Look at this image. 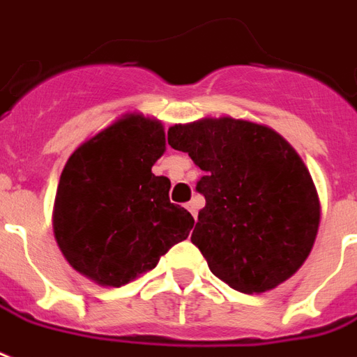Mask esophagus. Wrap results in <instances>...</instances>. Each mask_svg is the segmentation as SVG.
Segmentation results:
<instances>
[{"label": "esophagus", "mask_w": 357, "mask_h": 357, "mask_svg": "<svg viewBox=\"0 0 357 357\" xmlns=\"http://www.w3.org/2000/svg\"><path fill=\"white\" fill-rule=\"evenodd\" d=\"M187 209H189L190 215H192V217H195V221H197V219H198V209H200V202H198L197 198H192V200L187 204Z\"/></svg>", "instance_id": "obj_1"}]
</instances>
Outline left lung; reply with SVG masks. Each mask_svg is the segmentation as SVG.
<instances>
[{"label":"left lung","instance_id":"1","mask_svg":"<svg viewBox=\"0 0 357 357\" xmlns=\"http://www.w3.org/2000/svg\"><path fill=\"white\" fill-rule=\"evenodd\" d=\"M168 144L204 172L190 241L234 290L262 294L298 271L320 225L317 187L298 151L268 125L202 118L168 129Z\"/></svg>","mask_w":357,"mask_h":357}]
</instances>
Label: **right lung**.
Masks as SVG:
<instances>
[{"label":"right lung","instance_id":"add662e5","mask_svg":"<svg viewBox=\"0 0 357 357\" xmlns=\"http://www.w3.org/2000/svg\"><path fill=\"white\" fill-rule=\"evenodd\" d=\"M165 149L159 119L127 112L67 159L52 227L59 251L80 275L121 287L187 239L192 215L170 202V179L151 172Z\"/></svg>","mask_w":357,"mask_h":357}]
</instances>
